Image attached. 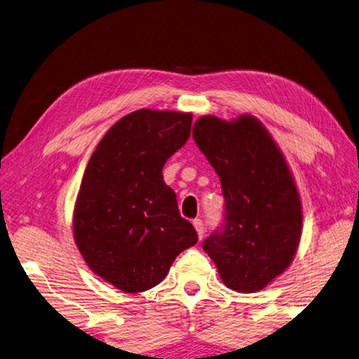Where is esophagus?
I'll return each instance as SVG.
<instances>
[{"instance_id": "esophagus-1", "label": "esophagus", "mask_w": 359, "mask_h": 359, "mask_svg": "<svg viewBox=\"0 0 359 359\" xmlns=\"http://www.w3.org/2000/svg\"><path fill=\"white\" fill-rule=\"evenodd\" d=\"M193 226H194V229H196L199 239H203L204 229H205V228H204V222L199 220V218H196V220H193Z\"/></svg>"}]
</instances>
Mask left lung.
Segmentation results:
<instances>
[{
    "mask_svg": "<svg viewBox=\"0 0 359 359\" xmlns=\"http://www.w3.org/2000/svg\"><path fill=\"white\" fill-rule=\"evenodd\" d=\"M193 139L220 177L223 226L203 242L223 283L255 293L283 274L302 231V208L283 154L258 118L204 115Z\"/></svg>",
    "mask_w": 359,
    "mask_h": 359,
    "instance_id": "obj_1",
    "label": "left lung"
}]
</instances>
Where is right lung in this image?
<instances>
[{"instance_id": "right-lung-1", "label": "right lung", "mask_w": 359, "mask_h": 359, "mask_svg": "<svg viewBox=\"0 0 359 359\" xmlns=\"http://www.w3.org/2000/svg\"><path fill=\"white\" fill-rule=\"evenodd\" d=\"M190 112L139 109L96 145L79 190L72 229L96 276L125 293L163 282L175 257L198 242L182 218L163 166L190 137Z\"/></svg>"}]
</instances>
